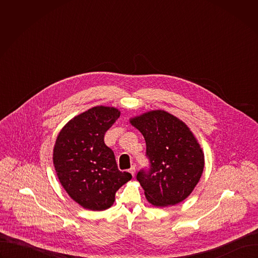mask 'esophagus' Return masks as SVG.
<instances>
[{
	"instance_id": "34e87169",
	"label": "esophagus",
	"mask_w": 258,
	"mask_h": 258,
	"mask_svg": "<svg viewBox=\"0 0 258 258\" xmlns=\"http://www.w3.org/2000/svg\"><path fill=\"white\" fill-rule=\"evenodd\" d=\"M128 171H130V173H131L133 176H135V174H136V166L133 165V166L128 169Z\"/></svg>"
}]
</instances>
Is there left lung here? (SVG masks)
<instances>
[{"label":"left lung","mask_w":258,"mask_h":258,"mask_svg":"<svg viewBox=\"0 0 258 258\" xmlns=\"http://www.w3.org/2000/svg\"><path fill=\"white\" fill-rule=\"evenodd\" d=\"M145 138L149 168L137 179L154 206H170L185 200L198 183L204 153L193 133L177 117L153 110L130 120Z\"/></svg>","instance_id":"left-lung-1"}]
</instances>
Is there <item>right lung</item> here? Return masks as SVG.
<instances>
[{
    "label": "right lung",
    "mask_w": 258,
    "mask_h": 258,
    "mask_svg": "<svg viewBox=\"0 0 258 258\" xmlns=\"http://www.w3.org/2000/svg\"><path fill=\"white\" fill-rule=\"evenodd\" d=\"M114 107L96 106L73 117L59 133L53 151L57 176L67 194L86 209L101 211L114 203L117 190L132 178L120 171L105 133L118 119Z\"/></svg>",
    "instance_id": "1"
}]
</instances>
